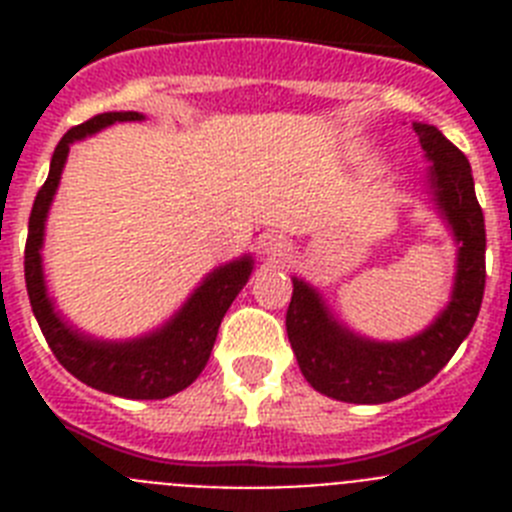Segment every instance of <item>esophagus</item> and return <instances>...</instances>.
Segmentation results:
<instances>
[{
    "label": "esophagus",
    "instance_id": "1",
    "mask_svg": "<svg viewBox=\"0 0 512 512\" xmlns=\"http://www.w3.org/2000/svg\"><path fill=\"white\" fill-rule=\"evenodd\" d=\"M261 248H264L266 259L277 261V264H284V261L292 256V246H289V241L284 235H266Z\"/></svg>",
    "mask_w": 512,
    "mask_h": 512
}]
</instances>
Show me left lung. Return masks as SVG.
<instances>
[{
  "instance_id": "left-lung-1",
  "label": "left lung",
  "mask_w": 512,
  "mask_h": 512,
  "mask_svg": "<svg viewBox=\"0 0 512 512\" xmlns=\"http://www.w3.org/2000/svg\"><path fill=\"white\" fill-rule=\"evenodd\" d=\"M425 158V187L456 243L449 305L425 330L405 341H374L354 333L330 312L323 295L292 277L287 336L312 390L354 405H379L431 382L469 336L485 295V215L474 194L472 166L433 125L413 122Z\"/></svg>"
}]
</instances>
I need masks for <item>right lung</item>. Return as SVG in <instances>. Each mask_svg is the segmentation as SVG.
<instances>
[{
    "instance_id": "obj_1",
    "label": "right lung",
    "mask_w": 512,
    "mask_h": 512,
    "mask_svg": "<svg viewBox=\"0 0 512 512\" xmlns=\"http://www.w3.org/2000/svg\"><path fill=\"white\" fill-rule=\"evenodd\" d=\"M135 120H146V117L140 112H104L63 135L53 151L48 179L40 187L33 212H30L25 246V284L35 320H38L56 359L66 366V372L107 395L128 397V400H164V397L189 387L205 369L212 346H215L217 328L251 277V253H243L241 259L212 269L202 279L200 287L194 289L187 302L161 328L151 330L146 336L128 338V341L94 338L89 333H81L69 320H63L61 312L48 297L43 274L45 220H48V210H51L53 197L61 184L71 143L110 128L115 122Z\"/></svg>"
}]
</instances>
